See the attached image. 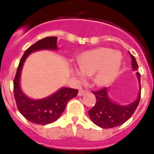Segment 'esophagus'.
<instances>
[{
  "mask_svg": "<svg viewBox=\"0 0 154 154\" xmlns=\"http://www.w3.org/2000/svg\"><path fill=\"white\" fill-rule=\"evenodd\" d=\"M86 93V90H80L79 91V93H78V95L79 96H80V97H81V96H83L84 94H85V93Z\"/></svg>",
  "mask_w": 154,
  "mask_h": 154,
  "instance_id": "esophagus-1",
  "label": "esophagus"
}]
</instances>
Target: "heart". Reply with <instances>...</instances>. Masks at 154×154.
<instances>
[{"mask_svg": "<svg viewBox=\"0 0 154 154\" xmlns=\"http://www.w3.org/2000/svg\"><path fill=\"white\" fill-rule=\"evenodd\" d=\"M120 52L108 47H100L86 51L78 58L79 68H75V75L84 80L85 75H93L94 82L99 86L111 82L118 73L122 64Z\"/></svg>", "mask_w": 154, "mask_h": 154, "instance_id": "obj_1", "label": "heart"}]
</instances>
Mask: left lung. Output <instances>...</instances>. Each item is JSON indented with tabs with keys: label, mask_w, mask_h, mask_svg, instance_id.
<instances>
[{
	"label": "left lung",
	"mask_w": 154,
	"mask_h": 154,
	"mask_svg": "<svg viewBox=\"0 0 154 154\" xmlns=\"http://www.w3.org/2000/svg\"><path fill=\"white\" fill-rule=\"evenodd\" d=\"M130 56L132 57V68L134 71H137L139 67L136 58L131 54ZM136 75L140 84V74L136 72ZM93 93L96 95L97 103L88 111L90 118L94 124L100 128H111L124 124L133 115L140 103L141 86L137 99L128 105L118 104L109 99L107 88L106 87Z\"/></svg>",
	"instance_id": "8db88e82"
}]
</instances>
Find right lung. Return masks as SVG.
<instances>
[{"mask_svg": "<svg viewBox=\"0 0 154 154\" xmlns=\"http://www.w3.org/2000/svg\"><path fill=\"white\" fill-rule=\"evenodd\" d=\"M57 39L55 36L46 37L29 47L21 58L13 82L14 99L18 111L27 120L37 125H44L57 121L64 111L68 100L78 94V90L63 87L47 98L33 100L25 95L21 90L19 80L26 57L39 50H57Z\"/></svg>", "mask_w": 154, "mask_h": 154, "instance_id": "1", "label": "right lung"}]
</instances>
